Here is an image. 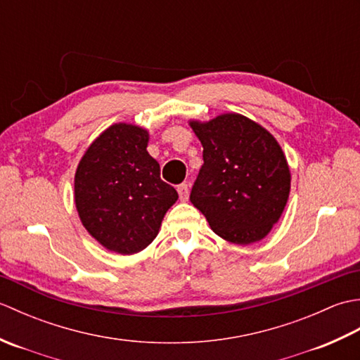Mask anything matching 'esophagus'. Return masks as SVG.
<instances>
[{
    "label": "esophagus",
    "mask_w": 360,
    "mask_h": 360,
    "mask_svg": "<svg viewBox=\"0 0 360 360\" xmlns=\"http://www.w3.org/2000/svg\"><path fill=\"white\" fill-rule=\"evenodd\" d=\"M178 193H179V200L181 201H187L188 200V186L186 184V182H184V184H179L178 186Z\"/></svg>",
    "instance_id": "1"
}]
</instances>
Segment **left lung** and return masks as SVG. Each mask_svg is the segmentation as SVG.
Returning <instances> with one entry per match:
<instances>
[{
  "instance_id": "8db88e82",
  "label": "left lung",
  "mask_w": 360,
  "mask_h": 360,
  "mask_svg": "<svg viewBox=\"0 0 360 360\" xmlns=\"http://www.w3.org/2000/svg\"><path fill=\"white\" fill-rule=\"evenodd\" d=\"M190 125L204 148L190 201L221 238L235 244L263 240L285 210L290 188L278 142L240 114Z\"/></svg>"
}]
</instances>
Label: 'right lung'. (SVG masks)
I'll return each instance as SVG.
<instances>
[{
	"label": "right lung",
	"mask_w": 360,
	"mask_h": 360,
	"mask_svg": "<svg viewBox=\"0 0 360 360\" xmlns=\"http://www.w3.org/2000/svg\"><path fill=\"white\" fill-rule=\"evenodd\" d=\"M143 128L116 124L97 137L75 172L82 224L108 250L136 254L156 238L165 212L178 200L160 179Z\"/></svg>",
	"instance_id": "right-lung-1"
}]
</instances>
